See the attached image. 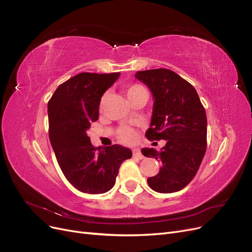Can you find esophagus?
<instances>
[{"mask_svg": "<svg viewBox=\"0 0 252 252\" xmlns=\"http://www.w3.org/2000/svg\"><path fill=\"white\" fill-rule=\"evenodd\" d=\"M133 156H134L135 158H139V159L144 158V156L142 155V153H141V150H140L139 148H134V149H133Z\"/></svg>", "mask_w": 252, "mask_h": 252, "instance_id": "34e87169", "label": "esophagus"}]
</instances>
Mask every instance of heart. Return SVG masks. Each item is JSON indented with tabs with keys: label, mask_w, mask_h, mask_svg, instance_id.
Returning <instances> with one entry per match:
<instances>
[{
	"label": "heart",
	"mask_w": 252,
	"mask_h": 252,
	"mask_svg": "<svg viewBox=\"0 0 252 252\" xmlns=\"http://www.w3.org/2000/svg\"><path fill=\"white\" fill-rule=\"evenodd\" d=\"M126 94L128 97L129 101H133L134 99H136L137 96L146 94L145 89L142 85L134 83V84H129L127 86H126ZM107 95L108 94L106 93L103 96H102V100H101V105H103L107 99ZM118 139L123 142L125 144H132L136 141L137 138V134L135 132V129H133L132 127L129 126H122L118 129Z\"/></svg>",
	"instance_id": "1"
}]
</instances>
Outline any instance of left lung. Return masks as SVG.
<instances>
[{
	"label": "left lung",
	"instance_id": "1",
	"mask_svg": "<svg viewBox=\"0 0 252 252\" xmlns=\"http://www.w3.org/2000/svg\"><path fill=\"white\" fill-rule=\"evenodd\" d=\"M136 78L145 83L155 103L150 141L166 140L159 151L143 148L142 155L158 159V175L147 179L153 190L171 193L181 190L198 172L207 148V117L194 87L169 69L139 71Z\"/></svg>",
	"mask_w": 252,
	"mask_h": 252
}]
</instances>
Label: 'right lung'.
I'll use <instances>...</instances> for the list:
<instances>
[{"instance_id": "add662e5", "label": "right lung", "mask_w": 252, "mask_h": 252, "mask_svg": "<svg viewBox=\"0 0 252 252\" xmlns=\"http://www.w3.org/2000/svg\"><path fill=\"white\" fill-rule=\"evenodd\" d=\"M119 75L80 73L62 83L48 102L54 155L64 177L84 193L110 190L120 165L132 158V150L118 144L96 149L86 135L92 123L99 119L102 95Z\"/></svg>"}]
</instances>
